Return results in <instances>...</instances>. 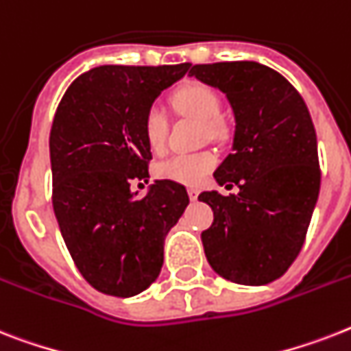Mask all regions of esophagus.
<instances>
[{
  "mask_svg": "<svg viewBox=\"0 0 351 351\" xmlns=\"http://www.w3.org/2000/svg\"><path fill=\"white\" fill-rule=\"evenodd\" d=\"M187 193H189V198L193 202H195L196 198H198V195H200V191L196 189V187H189V189H187Z\"/></svg>",
  "mask_w": 351,
  "mask_h": 351,
  "instance_id": "esophagus-1",
  "label": "esophagus"
}]
</instances>
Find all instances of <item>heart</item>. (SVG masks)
<instances>
[{"mask_svg":"<svg viewBox=\"0 0 351 351\" xmlns=\"http://www.w3.org/2000/svg\"><path fill=\"white\" fill-rule=\"evenodd\" d=\"M173 104L180 113L195 117L204 122L205 133L209 136L221 135V101L213 88L202 82H191L173 95ZM169 133V119L160 104H151L144 117V135L151 149L166 146ZM216 167V156L210 151L196 153H176L156 166V175L166 180L184 185H198Z\"/></svg>","mask_w":351,"mask_h":351,"instance_id":"obj_1","label":"heart"}]
</instances>
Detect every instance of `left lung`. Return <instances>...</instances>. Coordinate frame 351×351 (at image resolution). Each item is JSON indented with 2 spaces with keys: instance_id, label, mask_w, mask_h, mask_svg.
I'll return each mask as SVG.
<instances>
[{
  "instance_id": "1",
  "label": "left lung",
  "mask_w": 351,
  "mask_h": 351,
  "mask_svg": "<svg viewBox=\"0 0 351 351\" xmlns=\"http://www.w3.org/2000/svg\"><path fill=\"white\" fill-rule=\"evenodd\" d=\"M189 75L221 90L236 121L232 153L215 178L240 193L198 196L215 210V221L202 232L205 256L232 283L267 285L298 258L317 202L314 122L298 90L259 62L195 64Z\"/></svg>"
}]
</instances>
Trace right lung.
I'll use <instances>...</instances> for the list:
<instances>
[{"instance_id":"obj_1","label":"right lung","mask_w":351,"mask_h":351,"mask_svg":"<svg viewBox=\"0 0 351 351\" xmlns=\"http://www.w3.org/2000/svg\"><path fill=\"white\" fill-rule=\"evenodd\" d=\"M189 62L93 68L62 95L50 131L52 205L73 263L102 294L131 298L160 274L164 238L189 204L173 180L147 182L151 147L144 117Z\"/></svg>"}]
</instances>
